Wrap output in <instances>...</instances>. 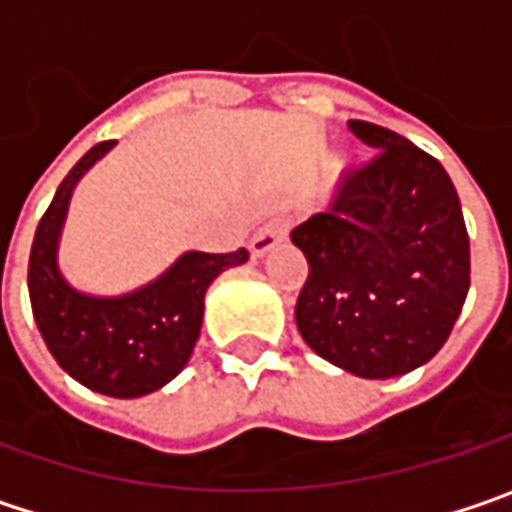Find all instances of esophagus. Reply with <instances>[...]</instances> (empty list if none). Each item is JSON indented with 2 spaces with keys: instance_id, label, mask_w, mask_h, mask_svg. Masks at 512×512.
I'll list each match as a JSON object with an SVG mask.
<instances>
[{
  "instance_id": "1",
  "label": "esophagus",
  "mask_w": 512,
  "mask_h": 512,
  "mask_svg": "<svg viewBox=\"0 0 512 512\" xmlns=\"http://www.w3.org/2000/svg\"><path fill=\"white\" fill-rule=\"evenodd\" d=\"M287 233V219H270L265 227H259L256 230V236L250 239V253L256 256V259H262L265 253H270L273 247L279 245L282 239H285Z\"/></svg>"
}]
</instances>
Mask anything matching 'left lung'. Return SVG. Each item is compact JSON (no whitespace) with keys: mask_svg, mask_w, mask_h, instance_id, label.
<instances>
[{"mask_svg":"<svg viewBox=\"0 0 512 512\" xmlns=\"http://www.w3.org/2000/svg\"><path fill=\"white\" fill-rule=\"evenodd\" d=\"M370 150L327 213L290 233L307 282L296 327L313 353L362 379L430 362L470 290V239L447 170L393 130L353 119Z\"/></svg>","mask_w":512,"mask_h":512,"instance_id":"1","label":"left lung"}]
</instances>
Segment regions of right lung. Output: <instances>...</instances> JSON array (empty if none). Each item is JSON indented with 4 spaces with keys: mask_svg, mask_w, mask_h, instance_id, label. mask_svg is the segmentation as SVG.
Instances as JSON below:
<instances>
[{
    "mask_svg": "<svg viewBox=\"0 0 512 512\" xmlns=\"http://www.w3.org/2000/svg\"><path fill=\"white\" fill-rule=\"evenodd\" d=\"M113 145H93L62 179L33 236L28 293L36 327L68 376L102 396L139 399L182 373L202 330L207 287L250 253L187 250L162 276L122 296L76 290L59 270L62 227L79 179Z\"/></svg>",
    "mask_w": 512,
    "mask_h": 512,
    "instance_id": "obj_1",
    "label": "right lung"
}]
</instances>
